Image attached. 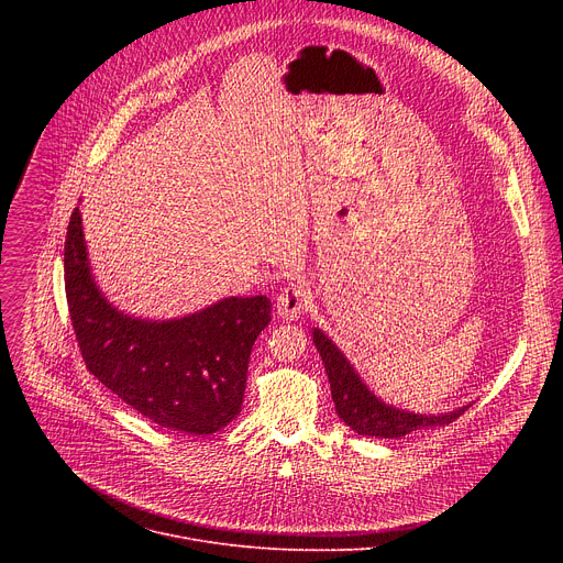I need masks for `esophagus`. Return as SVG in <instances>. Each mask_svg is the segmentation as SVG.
Wrapping results in <instances>:
<instances>
[{
    "mask_svg": "<svg viewBox=\"0 0 563 563\" xmlns=\"http://www.w3.org/2000/svg\"><path fill=\"white\" fill-rule=\"evenodd\" d=\"M309 289L300 283L287 285L276 298V311L285 320H298L309 305Z\"/></svg>",
    "mask_w": 563,
    "mask_h": 563,
    "instance_id": "esophagus-1",
    "label": "esophagus"
}]
</instances>
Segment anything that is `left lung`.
<instances>
[{
    "instance_id": "8db88e82",
    "label": "left lung",
    "mask_w": 563,
    "mask_h": 563,
    "mask_svg": "<svg viewBox=\"0 0 563 563\" xmlns=\"http://www.w3.org/2000/svg\"><path fill=\"white\" fill-rule=\"evenodd\" d=\"M311 334H313V345L320 352V358H323L339 417L354 432L363 437L400 439L417 430L448 426L470 408L467 404L443 415H419V412H408L404 408L389 406L367 387V383L361 378L356 367L347 361V356L323 330L313 328Z\"/></svg>"
}]
</instances>
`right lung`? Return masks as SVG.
I'll list each match as a JSON object with an SVG mask.
<instances>
[{
	"instance_id": "right-lung-1",
	"label": "right lung",
	"mask_w": 563,
	"mask_h": 563,
	"mask_svg": "<svg viewBox=\"0 0 563 563\" xmlns=\"http://www.w3.org/2000/svg\"><path fill=\"white\" fill-rule=\"evenodd\" d=\"M64 285L89 372L142 417L200 437L240 415L252 347L272 320L267 296H231L167 320L131 316L96 283L79 207L66 231Z\"/></svg>"
}]
</instances>
